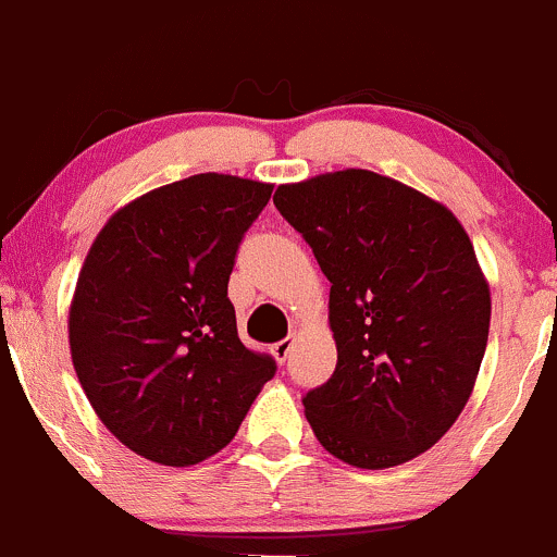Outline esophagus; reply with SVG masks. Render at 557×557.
<instances>
[{"label": "esophagus", "mask_w": 557, "mask_h": 557, "mask_svg": "<svg viewBox=\"0 0 557 557\" xmlns=\"http://www.w3.org/2000/svg\"><path fill=\"white\" fill-rule=\"evenodd\" d=\"M290 352H294V336L283 338V342H277V344H274V347H272V355H274V360H277V362L288 360Z\"/></svg>", "instance_id": "34e87169"}]
</instances>
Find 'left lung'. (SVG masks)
Instances as JSON below:
<instances>
[{
  "mask_svg": "<svg viewBox=\"0 0 557 557\" xmlns=\"http://www.w3.org/2000/svg\"><path fill=\"white\" fill-rule=\"evenodd\" d=\"M274 205L331 280L338 360L304 395L314 437L360 470L424 454L470 400L488 342V283L465 226L360 168L277 186Z\"/></svg>",
  "mask_w": 557,
  "mask_h": 557,
  "instance_id": "left-lung-1",
  "label": "left lung"
}]
</instances>
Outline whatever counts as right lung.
I'll list each match as a JSON object with an SVG mask.
<instances>
[{
	"label": "right lung",
	"mask_w": 557,
	"mask_h": 557,
	"mask_svg": "<svg viewBox=\"0 0 557 557\" xmlns=\"http://www.w3.org/2000/svg\"><path fill=\"white\" fill-rule=\"evenodd\" d=\"M272 184L200 173L116 210L87 250L69 309L82 389L144 459L189 467L237 435L277 362L237 336L226 296Z\"/></svg>",
	"instance_id": "right-lung-1"
}]
</instances>
